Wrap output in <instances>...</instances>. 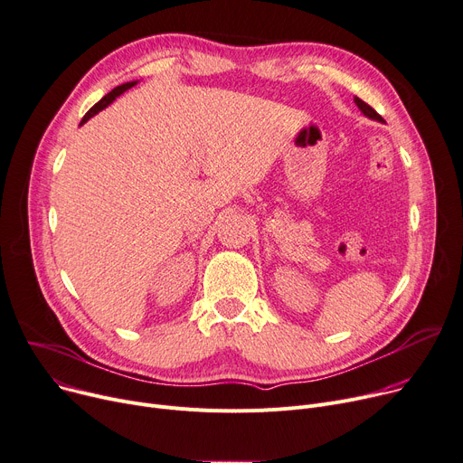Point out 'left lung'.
<instances>
[{
	"label": "left lung",
	"mask_w": 463,
	"mask_h": 463,
	"mask_svg": "<svg viewBox=\"0 0 463 463\" xmlns=\"http://www.w3.org/2000/svg\"><path fill=\"white\" fill-rule=\"evenodd\" d=\"M354 102L357 104V108H359V109H361L368 118H374V120H378V122H385V120H383V117H382L376 109H373V108L368 106L366 102H363L361 99H357V97H355V99H354Z\"/></svg>",
	"instance_id": "1"
}]
</instances>
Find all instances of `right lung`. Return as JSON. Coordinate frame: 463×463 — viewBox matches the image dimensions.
<instances>
[{
	"label": "right lung",
	"instance_id": "obj_1",
	"mask_svg": "<svg viewBox=\"0 0 463 463\" xmlns=\"http://www.w3.org/2000/svg\"><path fill=\"white\" fill-rule=\"evenodd\" d=\"M136 83H137V81H128V83H122V85L115 87V89H113L111 92H108V95H106V97H104V99H102L100 102H97L95 106H92V108H90V109H89V111L85 113V117L81 118V122H80V125H85V122H87V120H89V118H90L92 115H97L99 111H102L104 108H108V106H109V104H111V102H113V100L117 99V97H120V95H122V92H125V90L132 89V87H134Z\"/></svg>",
	"mask_w": 463,
	"mask_h": 463
}]
</instances>
